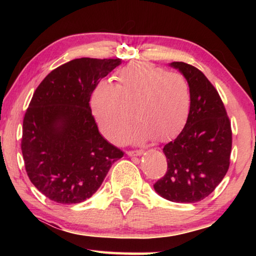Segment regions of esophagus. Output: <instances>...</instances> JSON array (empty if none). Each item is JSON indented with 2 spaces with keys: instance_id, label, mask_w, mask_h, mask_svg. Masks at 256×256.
<instances>
[{
  "instance_id": "1",
  "label": "esophagus",
  "mask_w": 256,
  "mask_h": 256,
  "mask_svg": "<svg viewBox=\"0 0 256 256\" xmlns=\"http://www.w3.org/2000/svg\"><path fill=\"white\" fill-rule=\"evenodd\" d=\"M144 153V152L142 150H128V152H126V154L128 155V156H140Z\"/></svg>"
}]
</instances>
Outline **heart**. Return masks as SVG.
I'll list each match as a JSON object with an SVG mask.
<instances>
[{"instance_id": "1", "label": "heart", "mask_w": 256, "mask_h": 256, "mask_svg": "<svg viewBox=\"0 0 256 256\" xmlns=\"http://www.w3.org/2000/svg\"><path fill=\"white\" fill-rule=\"evenodd\" d=\"M114 84H98L90 104L101 133L122 144L131 134L135 120V140H170L187 122L192 91L186 78L146 62H133L118 69Z\"/></svg>"}]
</instances>
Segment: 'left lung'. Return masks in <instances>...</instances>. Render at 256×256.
Masks as SVG:
<instances>
[{
    "instance_id": "1",
    "label": "left lung",
    "mask_w": 256,
    "mask_h": 256,
    "mask_svg": "<svg viewBox=\"0 0 256 256\" xmlns=\"http://www.w3.org/2000/svg\"><path fill=\"white\" fill-rule=\"evenodd\" d=\"M170 64L186 78L192 104L184 130L162 148L167 172L154 189L172 202L194 204L208 197L229 170L231 123L218 91L199 69L182 62Z\"/></svg>"
}]
</instances>
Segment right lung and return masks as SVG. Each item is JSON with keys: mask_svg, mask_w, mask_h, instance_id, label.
Listing matches in <instances>:
<instances>
[{"mask_svg": "<svg viewBox=\"0 0 256 256\" xmlns=\"http://www.w3.org/2000/svg\"><path fill=\"white\" fill-rule=\"evenodd\" d=\"M121 59H74L37 86L23 120L22 153L32 184L58 204L89 199L124 153L102 136L90 96Z\"/></svg>", "mask_w": 256, "mask_h": 256, "instance_id": "obj_1", "label": "right lung"}]
</instances>
